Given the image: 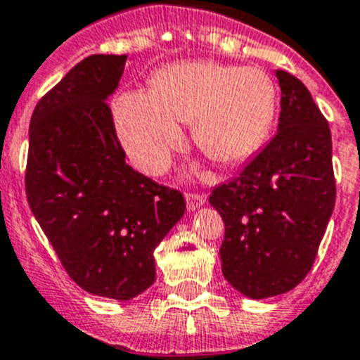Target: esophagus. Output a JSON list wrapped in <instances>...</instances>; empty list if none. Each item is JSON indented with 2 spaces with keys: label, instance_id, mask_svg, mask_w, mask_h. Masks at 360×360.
Listing matches in <instances>:
<instances>
[{
  "label": "esophagus",
  "instance_id": "34e87169",
  "mask_svg": "<svg viewBox=\"0 0 360 360\" xmlns=\"http://www.w3.org/2000/svg\"><path fill=\"white\" fill-rule=\"evenodd\" d=\"M206 193H198V192H188L186 193V202H188V210H195L201 205H205Z\"/></svg>",
  "mask_w": 360,
  "mask_h": 360
}]
</instances>
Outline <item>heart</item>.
I'll use <instances>...</instances> for the list:
<instances>
[{
  "mask_svg": "<svg viewBox=\"0 0 360 360\" xmlns=\"http://www.w3.org/2000/svg\"><path fill=\"white\" fill-rule=\"evenodd\" d=\"M277 110V89L266 70L215 61L159 70L150 92H127L115 101V124L139 170L161 174L192 123L193 141L217 162H239L259 148Z\"/></svg>",
  "mask_w": 360,
  "mask_h": 360,
  "instance_id": "b5f03b06",
  "label": "heart"
}]
</instances>
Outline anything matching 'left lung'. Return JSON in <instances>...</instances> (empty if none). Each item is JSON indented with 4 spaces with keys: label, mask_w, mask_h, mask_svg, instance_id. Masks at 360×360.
<instances>
[{
    "label": "left lung",
    "mask_w": 360,
    "mask_h": 360,
    "mask_svg": "<svg viewBox=\"0 0 360 360\" xmlns=\"http://www.w3.org/2000/svg\"><path fill=\"white\" fill-rule=\"evenodd\" d=\"M279 130L239 176L212 190L223 275L252 299L293 290L314 266L335 205L331 134L301 81L277 70Z\"/></svg>",
    "instance_id": "obj_1"
}]
</instances>
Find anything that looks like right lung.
<instances>
[{
	"mask_svg": "<svg viewBox=\"0 0 360 360\" xmlns=\"http://www.w3.org/2000/svg\"><path fill=\"white\" fill-rule=\"evenodd\" d=\"M124 61L89 56L37 101L25 170L30 210L70 279L117 301L154 283L155 246L186 208L179 190L127 165L106 103Z\"/></svg>",
	"mask_w": 360,
	"mask_h": 360,
	"instance_id": "1",
	"label": "right lung"
}]
</instances>
